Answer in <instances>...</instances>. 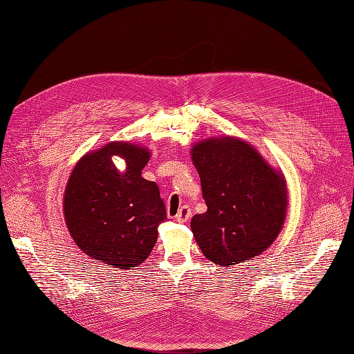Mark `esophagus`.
Instances as JSON below:
<instances>
[{"label":"esophagus","mask_w":354,"mask_h":354,"mask_svg":"<svg viewBox=\"0 0 354 354\" xmlns=\"http://www.w3.org/2000/svg\"><path fill=\"white\" fill-rule=\"evenodd\" d=\"M190 216H192L190 207H189V205H183V207H181V208L178 209L177 216H176V220L180 221V223H186V221L190 218Z\"/></svg>","instance_id":"esophagus-1"}]
</instances>
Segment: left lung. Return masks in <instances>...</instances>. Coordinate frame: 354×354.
<instances>
[{"label": "left lung", "instance_id": "8db88e82", "mask_svg": "<svg viewBox=\"0 0 354 354\" xmlns=\"http://www.w3.org/2000/svg\"><path fill=\"white\" fill-rule=\"evenodd\" d=\"M192 160L208 208L190 221L203 255L233 266L269 248L286 214L283 176L252 146L233 137L199 142L192 149Z\"/></svg>", "mask_w": 354, "mask_h": 354}]
</instances>
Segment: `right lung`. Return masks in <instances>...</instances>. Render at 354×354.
<instances>
[{"mask_svg":"<svg viewBox=\"0 0 354 354\" xmlns=\"http://www.w3.org/2000/svg\"><path fill=\"white\" fill-rule=\"evenodd\" d=\"M112 156L126 160L124 174L113 165ZM149 158L145 147L113 142L73 168L63 198L66 226L95 263L128 269L152 252L167 211L158 185L142 177Z\"/></svg>","mask_w":354,"mask_h":354,"instance_id":"add662e5","label":"right lung"}]
</instances>
